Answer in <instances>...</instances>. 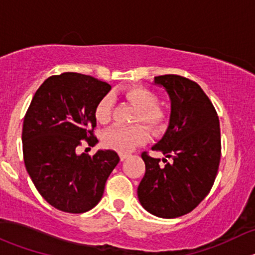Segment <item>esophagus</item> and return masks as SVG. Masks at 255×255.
<instances>
[{
	"mask_svg": "<svg viewBox=\"0 0 255 255\" xmlns=\"http://www.w3.org/2000/svg\"><path fill=\"white\" fill-rule=\"evenodd\" d=\"M128 156H129V154H126V153H121V154H120L121 160H126V159H127Z\"/></svg>",
	"mask_w": 255,
	"mask_h": 255,
	"instance_id": "34e87169",
	"label": "esophagus"
}]
</instances>
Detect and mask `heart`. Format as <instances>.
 <instances>
[{
  "label": "heart",
  "mask_w": 255,
  "mask_h": 255,
  "mask_svg": "<svg viewBox=\"0 0 255 255\" xmlns=\"http://www.w3.org/2000/svg\"><path fill=\"white\" fill-rule=\"evenodd\" d=\"M125 97L137 109L134 122H142L150 132L156 133L165 126V113L158 109L159 99L153 91L142 86H132L125 91ZM113 101L111 96H105L95 107V118L101 125H107L112 118ZM146 140V133L142 126H116L102 135V142L109 148L120 153H128Z\"/></svg>",
  "instance_id": "heart-1"
}]
</instances>
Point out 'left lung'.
Here are the masks:
<instances>
[{"mask_svg":"<svg viewBox=\"0 0 255 255\" xmlns=\"http://www.w3.org/2000/svg\"><path fill=\"white\" fill-rule=\"evenodd\" d=\"M171 102L168 129L151 146L171 159L142 153L145 174L138 186L140 205L151 215L176 218L191 212L210 192L221 159V130L217 112L204 90L179 75L154 78Z\"/></svg>","mask_w":255,"mask_h":255,"instance_id":"8db88e82","label":"left lung"}]
</instances>
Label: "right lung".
Here are the masks:
<instances>
[{
    "mask_svg": "<svg viewBox=\"0 0 255 255\" xmlns=\"http://www.w3.org/2000/svg\"><path fill=\"white\" fill-rule=\"evenodd\" d=\"M111 85L92 76H50L33 96L23 121L24 165L38 192L51 206L84 213L96 206L110 174L120 161L115 150L92 156L76 153L81 140L94 146L97 102Z\"/></svg>",
    "mask_w": 255,
    "mask_h": 255,
    "instance_id": "1",
    "label": "right lung"
}]
</instances>
